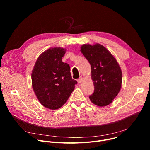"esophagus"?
Returning a JSON list of instances; mask_svg holds the SVG:
<instances>
[{
  "label": "esophagus",
  "mask_w": 150,
  "mask_h": 150,
  "mask_svg": "<svg viewBox=\"0 0 150 150\" xmlns=\"http://www.w3.org/2000/svg\"><path fill=\"white\" fill-rule=\"evenodd\" d=\"M83 78L82 76H81L80 78H78L77 81H78V83H81L83 81Z\"/></svg>",
  "instance_id": "34e87169"
}]
</instances>
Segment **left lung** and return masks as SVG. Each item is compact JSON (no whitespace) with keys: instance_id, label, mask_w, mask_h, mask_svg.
<instances>
[{"instance_id":"8db88e82","label":"left lung","mask_w":150,"mask_h":150,"mask_svg":"<svg viewBox=\"0 0 150 150\" xmlns=\"http://www.w3.org/2000/svg\"><path fill=\"white\" fill-rule=\"evenodd\" d=\"M81 52L91 66L95 89L89 96L90 100L98 106L109 105L121 89L122 72L119 64L113 55L100 44H84Z\"/></svg>"}]
</instances>
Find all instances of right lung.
<instances>
[{
	"mask_svg": "<svg viewBox=\"0 0 150 150\" xmlns=\"http://www.w3.org/2000/svg\"><path fill=\"white\" fill-rule=\"evenodd\" d=\"M66 49L50 48L44 52L31 73L32 88L39 102L55 110L64 105L74 90L77 81L72 78L68 64L62 61Z\"/></svg>",
	"mask_w": 150,
	"mask_h": 150,
	"instance_id": "1",
	"label": "right lung"
}]
</instances>
